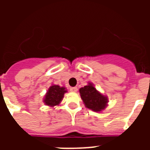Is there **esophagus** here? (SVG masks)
Wrapping results in <instances>:
<instances>
[{
	"mask_svg": "<svg viewBox=\"0 0 150 150\" xmlns=\"http://www.w3.org/2000/svg\"><path fill=\"white\" fill-rule=\"evenodd\" d=\"M77 87L76 86H74V87H71L70 88V90H71V91H72V92H75V91H77Z\"/></svg>",
	"mask_w": 150,
	"mask_h": 150,
	"instance_id": "1",
	"label": "esophagus"
}]
</instances>
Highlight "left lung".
Wrapping results in <instances>:
<instances>
[{
    "label": "left lung",
    "mask_w": 150,
    "mask_h": 150,
    "mask_svg": "<svg viewBox=\"0 0 150 150\" xmlns=\"http://www.w3.org/2000/svg\"><path fill=\"white\" fill-rule=\"evenodd\" d=\"M79 93L85 106L91 110L100 112L105 109V107H107L108 102L107 98L101 95L98 91H97L91 83L83 88H79Z\"/></svg>",
    "instance_id": "1"
}]
</instances>
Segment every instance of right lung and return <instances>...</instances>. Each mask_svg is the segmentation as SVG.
Masks as SVG:
<instances>
[{
  "label": "right lung",
  "mask_w": 150,
  "mask_h": 150,
  "mask_svg": "<svg viewBox=\"0 0 150 150\" xmlns=\"http://www.w3.org/2000/svg\"><path fill=\"white\" fill-rule=\"evenodd\" d=\"M65 92H67V90L64 87H61L58 85H52L50 87L47 93L45 95L43 101L46 105L50 107L58 105L63 99Z\"/></svg>",
  "instance_id": "1"
}]
</instances>
